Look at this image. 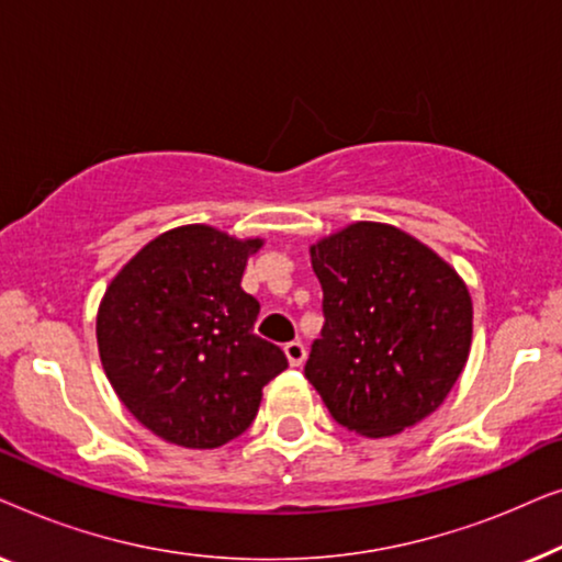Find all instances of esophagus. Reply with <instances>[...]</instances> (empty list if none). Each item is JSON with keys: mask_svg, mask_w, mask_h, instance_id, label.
Instances as JSON below:
<instances>
[{"mask_svg": "<svg viewBox=\"0 0 562 562\" xmlns=\"http://www.w3.org/2000/svg\"><path fill=\"white\" fill-rule=\"evenodd\" d=\"M283 352H286L289 363L294 366V368L304 366V360H306V348H304V342L291 340V342H286V348H283Z\"/></svg>", "mask_w": 562, "mask_h": 562, "instance_id": "obj_1", "label": "esophagus"}]
</instances>
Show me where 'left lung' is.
Returning a JSON list of instances; mask_svg holds the SVG:
<instances>
[{
    "instance_id": "obj_1",
    "label": "left lung",
    "mask_w": 562,
    "mask_h": 562,
    "mask_svg": "<svg viewBox=\"0 0 562 562\" xmlns=\"http://www.w3.org/2000/svg\"><path fill=\"white\" fill-rule=\"evenodd\" d=\"M325 327L304 375L337 425L363 437L429 417L463 373L473 302L456 268L404 229L352 222L310 248Z\"/></svg>"
}]
</instances>
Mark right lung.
Instances as JSON below:
<instances>
[{
	"mask_svg": "<svg viewBox=\"0 0 562 562\" xmlns=\"http://www.w3.org/2000/svg\"><path fill=\"white\" fill-rule=\"evenodd\" d=\"M260 237L181 225L135 252L106 286L97 345L114 394L160 440L220 448L256 419L263 386L286 371L252 333L260 304L240 281Z\"/></svg>",
	"mask_w": 562,
	"mask_h": 562,
	"instance_id": "obj_1",
	"label": "right lung"
}]
</instances>
